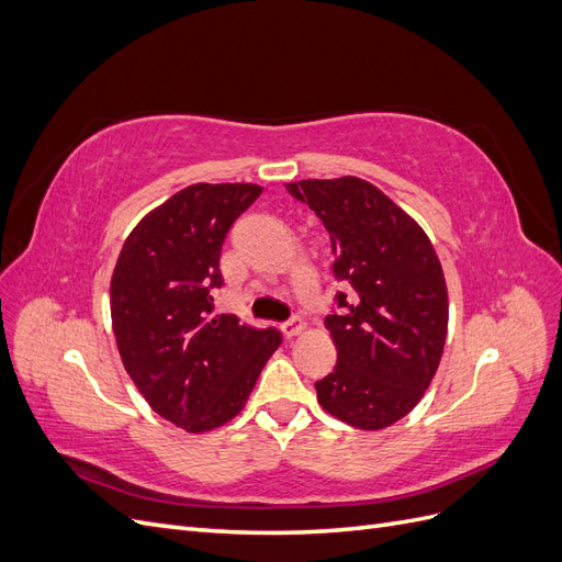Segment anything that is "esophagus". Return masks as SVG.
Instances as JSON below:
<instances>
[{"label": "esophagus", "instance_id": "1", "mask_svg": "<svg viewBox=\"0 0 562 562\" xmlns=\"http://www.w3.org/2000/svg\"><path fill=\"white\" fill-rule=\"evenodd\" d=\"M304 330H307V323H304L300 316H293L291 321L281 323V333H283L285 337H295V335H300V333H304Z\"/></svg>", "mask_w": 562, "mask_h": 562}]
</instances>
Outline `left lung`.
I'll use <instances>...</instances> for the list:
<instances>
[{"instance_id": "8db88e82", "label": "left lung", "mask_w": 562, "mask_h": 562, "mask_svg": "<svg viewBox=\"0 0 562 562\" xmlns=\"http://www.w3.org/2000/svg\"><path fill=\"white\" fill-rule=\"evenodd\" d=\"M333 241L337 293L326 316L337 366L316 382L328 415L378 431L403 419L429 389L448 335V288L429 236L375 184L345 176L288 182Z\"/></svg>"}]
</instances>
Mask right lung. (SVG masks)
<instances>
[{"instance_id": "1", "label": "right lung", "mask_w": 562, "mask_h": 562, "mask_svg": "<svg viewBox=\"0 0 562 562\" xmlns=\"http://www.w3.org/2000/svg\"><path fill=\"white\" fill-rule=\"evenodd\" d=\"M260 194L250 182L184 187L135 225L114 267L119 356L151 411L190 434L239 415L281 345L277 328L213 314L225 236Z\"/></svg>"}]
</instances>
